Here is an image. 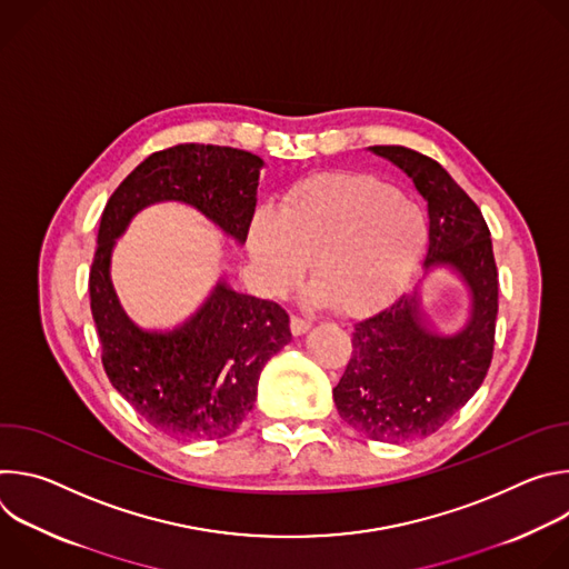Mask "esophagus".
Listing matches in <instances>:
<instances>
[{
  "mask_svg": "<svg viewBox=\"0 0 569 569\" xmlns=\"http://www.w3.org/2000/svg\"><path fill=\"white\" fill-rule=\"evenodd\" d=\"M308 329H310V321H308V319H301V317H297V315L290 319V331H292V336H303Z\"/></svg>",
  "mask_w": 569,
  "mask_h": 569,
  "instance_id": "esophagus-1",
  "label": "esophagus"
}]
</instances>
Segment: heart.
<instances>
[{"instance_id":"heart-1","label":"heart","mask_w":569,"mask_h":569,"mask_svg":"<svg viewBox=\"0 0 569 569\" xmlns=\"http://www.w3.org/2000/svg\"><path fill=\"white\" fill-rule=\"evenodd\" d=\"M428 233V213L408 193L367 173H321L254 213L248 250L266 295L297 288L312 259V299L360 315L408 279Z\"/></svg>"}]
</instances>
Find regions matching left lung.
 Masks as SVG:
<instances>
[{
  "mask_svg": "<svg viewBox=\"0 0 569 569\" xmlns=\"http://www.w3.org/2000/svg\"><path fill=\"white\" fill-rule=\"evenodd\" d=\"M408 176L428 202L423 272L448 270L470 290L472 310L457 331L426 319L419 295L402 292L353 327V353L333 389L340 417L373 441L430 437L472 398L491 367L498 268L479 207L439 161L405 146H371Z\"/></svg>",
  "mask_w": 569,
  "mask_h": 569,
  "instance_id": "left-lung-1",
  "label": "left lung"
}]
</instances>
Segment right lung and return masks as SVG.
Listing matches in <instances>:
<instances>
[{"label": "right lung", "instance_id": "1", "mask_svg": "<svg viewBox=\"0 0 569 569\" xmlns=\"http://www.w3.org/2000/svg\"><path fill=\"white\" fill-rule=\"evenodd\" d=\"M263 159L248 150L180 143L152 152L110 196L90 270V306L112 387L159 432L222 439L254 408L266 362L290 340L288 312L236 292L224 279L173 329H143L123 310L110 277L130 220L157 202H182L238 246L248 240Z\"/></svg>", "mask_w": 569, "mask_h": 569}]
</instances>
